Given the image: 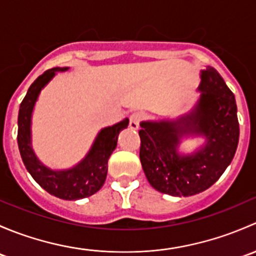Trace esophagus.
Here are the masks:
<instances>
[{
    "mask_svg": "<svg viewBox=\"0 0 256 256\" xmlns=\"http://www.w3.org/2000/svg\"><path fill=\"white\" fill-rule=\"evenodd\" d=\"M141 118H142V114L140 112H134L132 115L130 116V128H132V130H138Z\"/></svg>",
    "mask_w": 256,
    "mask_h": 256,
    "instance_id": "obj_1",
    "label": "esophagus"
}]
</instances>
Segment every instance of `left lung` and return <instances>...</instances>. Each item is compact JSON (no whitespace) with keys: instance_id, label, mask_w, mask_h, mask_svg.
<instances>
[{"instance_id":"left-lung-1","label":"left lung","mask_w":256,"mask_h":256,"mask_svg":"<svg viewBox=\"0 0 256 256\" xmlns=\"http://www.w3.org/2000/svg\"><path fill=\"white\" fill-rule=\"evenodd\" d=\"M200 99L177 118L140 122V161L150 184L158 192L188 197L208 190L230 164L239 142L234 94L212 66L200 70ZM183 137H203L190 154L178 150Z\"/></svg>"}]
</instances>
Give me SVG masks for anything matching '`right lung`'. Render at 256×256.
<instances>
[{
  "label": "right lung",
  "instance_id": "obj_1",
  "mask_svg": "<svg viewBox=\"0 0 256 256\" xmlns=\"http://www.w3.org/2000/svg\"><path fill=\"white\" fill-rule=\"evenodd\" d=\"M64 68L49 69L33 82L20 105L18 112V148L26 168L33 180L50 193L66 200H82L96 193L104 184L108 174V161L116 148L118 136L121 130L128 128V118H124L112 126L102 128L95 138L89 152L76 166L66 170H52L43 164L36 156L32 147V114L38 96L43 88Z\"/></svg>",
  "mask_w": 256,
  "mask_h": 256
}]
</instances>
